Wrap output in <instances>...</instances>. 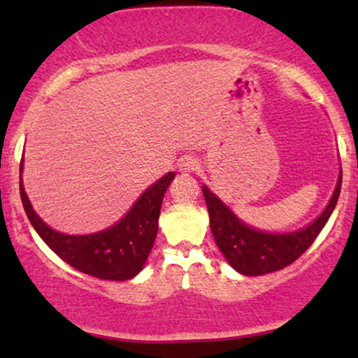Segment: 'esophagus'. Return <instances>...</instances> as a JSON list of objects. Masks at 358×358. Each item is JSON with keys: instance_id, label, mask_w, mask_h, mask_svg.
I'll list each match as a JSON object with an SVG mask.
<instances>
[{"instance_id": "obj_1", "label": "esophagus", "mask_w": 358, "mask_h": 358, "mask_svg": "<svg viewBox=\"0 0 358 358\" xmlns=\"http://www.w3.org/2000/svg\"><path fill=\"white\" fill-rule=\"evenodd\" d=\"M196 168H199V162L190 158V156L182 158L178 163V171H182V173H192V171H195Z\"/></svg>"}]
</instances>
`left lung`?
<instances>
[{
    "label": "left lung",
    "instance_id": "8db88e82",
    "mask_svg": "<svg viewBox=\"0 0 358 358\" xmlns=\"http://www.w3.org/2000/svg\"><path fill=\"white\" fill-rule=\"evenodd\" d=\"M342 188V171L327 207L306 227L293 232H268L250 227L234 213L207 185L202 192L210 217V231L222 256L244 276H262L294 262L313 244L335 210Z\"/></svg>",
    "mask_w": 358,
    "mask_h": 358
}]
</instances>
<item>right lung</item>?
<instances>
[{
	"instance_id": "right-lung-1",
	"label": "right lung",
	"mask_w": 358,
	"mask_h": 358,
	"mask_svg": "<svg viewBox=\"0 0 358 358\" xmlns=\"http://www.w3.org/2000/svg\"><path fill=\"white\" fill-rule=\"evenodd\" d=\"M22 175L23 159L20 165L23 208L36 234L57 256L80 273L109 281H126L141 273L158 234L159 210L166 188L175 178L173 171L148 187L116 224L92 234H64L45 224L24 192Z\"/></svg>"
}]
</instances>
